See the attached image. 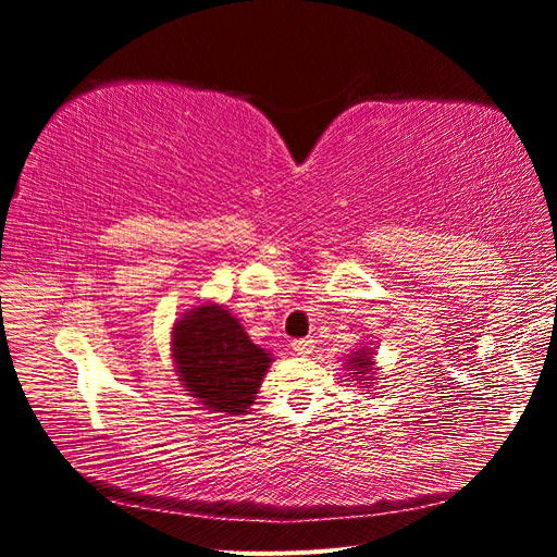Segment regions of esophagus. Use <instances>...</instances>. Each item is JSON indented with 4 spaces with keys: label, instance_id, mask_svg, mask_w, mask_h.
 I'll return each instance as SVG.
<instances>
[{
    "label": "esophagus",
    "instance_id": "34e87169",
    "mask_svg": "<svg viewBox=\"0 0 557 557\" xmlns=\"http://www.w3.org/2000/svg\"><path fill=\"white\" fill-rule=\"evenodd\" d=\"M313 339H297L293 342V350L297 352V356H309V352H313Z\"/></svg>",
    "mask_w": 557,
    "mask_h": 557
}]
</instances>
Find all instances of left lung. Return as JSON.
Returning <instances> with one entry per match:
<instances>
[{
    "mask_svg": "<svg viewBox=\"0 0 557 557\" xmlns=\"http://www.w3.org/2000/svg\"><path fill=\"white\" fill-rule=\"evenodd\" d=\"M374 350L372 348H358L352 350V356L346 360V369L352 374V381H360L362 387H369L376 381V367H374Z\"/></svg>",
    "mask_w": 557,
    "mask_h": 557,
    "instance_id": "1",
    "label": "left lung"
}]
</instances>
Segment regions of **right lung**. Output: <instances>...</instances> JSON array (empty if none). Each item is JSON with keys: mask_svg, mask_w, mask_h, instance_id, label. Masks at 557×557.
Segmentation results:
<instances>
[{"mask_svg": "<svg viewBox=\"0 0 557 557\" xmlns=\"http://www.w3.org/2000/svg\"><path fill=\"white\" fill-rule=\"evenodd\" d=\"M172 358L185 393L211 413L242 416L258 397L272 356L223 305L205 301L172 327Z\"/></svg>", "mask_w": 557, "mask_h": 557, "instance_id": "right-lung-1", "label": "right lung"}]
</instances>
